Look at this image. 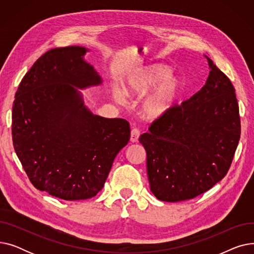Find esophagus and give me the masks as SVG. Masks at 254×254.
Returning a JSON list of instances; mask_svg holds the SVG:
<instances>
[{
	"label": "esophagus",
	"mask_w": 254,
	"mask_h": 254,
	"mask_svg": "<svg viewBox=\"0 0 254 254\" xmlns=\"http://www.w3.org/2000/svg\"><path fill=\"white\" fill-rule=\"evenodd\" d=\"M140 137V130L138 128H132L130 131V142L132 143H137L139 141Z\"/></svg>",
	"instance_id": "obj_1"
}]
</instances>
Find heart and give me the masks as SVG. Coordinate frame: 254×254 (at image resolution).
<instances>
[{
    "mask_svg": "<svg viewBox=\"0 0 254 254\" xmlns=\"http://www.w3.org/2000/svg\"><path fill=\"white\" fill-rule=\"evenodd\" d=\"M154 89L142 103V112L148 118H156L166 113L175 103L181 88V81L170 69L163 64H151L131 75L124 84V92L127 97L140 98ZM117 101H123L118 90H113Z\"/></svg>",
    "mask_w": 254,
    "mask_h": 254,
    "instance_id": "obj_1",
    "label": "heart"
}]
</instances>
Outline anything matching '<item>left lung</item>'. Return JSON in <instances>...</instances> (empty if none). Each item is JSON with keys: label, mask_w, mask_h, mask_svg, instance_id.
Wrapping results in <instances>:
<instances>
[{"label": "left lung", "mask_w": 254, "mask_h": 254, "mask_svg": "<svg viewBox=\"0 0 254 254\" xmlns=\"http://www.w3.org/2000/svg\"><path fill=\"white\" fill-rule=\"evenodd\" d=\"M206 84L155 118L139 138L147 176L161 201L180 202L212 189L225 175L241 135L235 87L212 60Z\"/></svg>", "instance_id": "1"}]
</instances>
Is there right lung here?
Here are the masks:
<instances>
[{
  "label": "right lung",
  "mask_w": 254,
  "mask_h": 254,
  "mask_svg": "<svg viewBox=\"0 0 254 254\" xmlns=\"http://www.w3.org/2000/svg\"><path fill=\"white\" fill-rule=\"evenodd\" d=\"M85 52H45L21 79L12 107L13 147L26 175L37 190L65 201L95 196L130 136L126 119L93 115L73 87L101 83Z\"/></svg>",
  "instance_id": "1"
}]
</instances>
